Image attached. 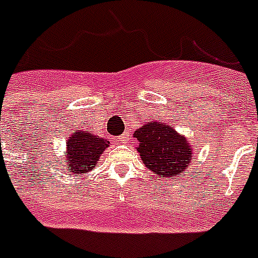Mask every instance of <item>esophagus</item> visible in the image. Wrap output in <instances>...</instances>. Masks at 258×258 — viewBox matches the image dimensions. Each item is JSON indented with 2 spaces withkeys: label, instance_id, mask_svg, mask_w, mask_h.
Listing matches in <instances>:
<instances>
[{
  "label": "esophagus",
  "instance_id": "obj_1",
  "mask_svg": "<svg viewBox=\"0 0 258 258\" xmlns=\"http://www.w3.org/2000/svg\"><path fill=\"white\" fill-rule=\"evenodd\" d=\"M128 140H130V134H127V133H124V134H122L120 136H118L119 143H127Z\"/></svg>",
  "mask_w": 258,
  "mask_h": 258
}]
</instances>
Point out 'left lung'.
Instances as JSON below:
<instances>
[{
    "label": "left lung",
    "instance_id": "1",
    "mask_svg": "<svg viewBox=\"0 0 258 258\" xmlns=\"http://www.w3.org/2000/svg\"><path fill=\"white\" fill-rule=\"evenodd\" d=\"M143 164L158 177H176L194 156V146L184 135L163 122H148L134 133Z\"/></svg>",
    "mask_w": 258,
    "mask_h": 258
}]
</instances>
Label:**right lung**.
<instances>
[{
    "label": "right lung",
    "instance_id": "add662e5",
    "mask_svg": "<svg viewBox=\"0 0 258 258\" xmlns=\"http://www.w3.org/2000/svg\"><path fill=\"white\" fill-rule=\"evenodd\" d=\"M110 146L107 139L94 135L89 130H78L66 140L63 158L58 160L63 164V172L78 176L79 173L93 171L99 156Z\"/></svg>",
    "mask_w": 258,
    "mask_h": 258
}]
</instances>
